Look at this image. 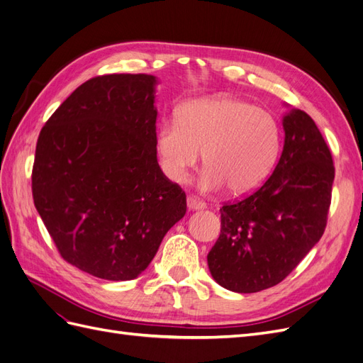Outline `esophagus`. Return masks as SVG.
Segmentation results:
<instances>
[{
    "mask_svg": "<svg viewBox=\"0 0 363 363\" xmlns=\"http://www.w3.org/2000/svg\"><path fill=\"white\" fill-rule=\"evenodd\" d=\"M206 203L196 199V196H188V208L189 211H203Z\"/></svg>",
    "mask_w": 363,
    "mask_h": 363,
    "instance_id": "34e87169",
    "label": "esophagus"
}]
</instances>
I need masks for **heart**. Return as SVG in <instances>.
Segmentation results:
<instances>
[{"instance_id":"obj_1","label":"heart","mask_w":363,"mask_h":363,"mask_svg":"<svg viewBox=\"0 0 363 363\" xmlns=\"http://www.w3.org/2000/svg\"><path fill=\"white\" fill-rule=\"evenodd\" d=\"M155 145L160 169L171 182H186L203 152V189L225 184L232 194L247 195L276 167L281 131L265 108L233 96H208L183 104L177 123L159 127Z\"/></svg>"}]
</instances>
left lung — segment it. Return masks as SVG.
<instances>
[{
  "mask_svg": "<svg viewBox=\"0 0 363 363\" xmlns=\"http://www.w3.org/2000/svg\"><path fill=\"white\" fill-rule=\"evenodd\" d=\"M284 144L269 179L247 199L221 207V235L207 255L223 288L251 294L276 286L321 239L332 200V152L313 119L283 116Z\"/></svg>",
  "mask_w": 363,
  "mask_h": 363,
  "instance_id": "8db88e82",
  "label": "left lung"
}]
</instances>
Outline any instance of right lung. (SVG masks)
<instances>
[{
	"instance_id": "1",
	"label": "right lung",
	"mask_w": 363,
	"mask_h": 363,
	"mask_svg": "<svg viewBox=\"0 0 363 363\" xmlns=\"http://www.w3.org/2000/svg\"><path fill=\"white\" fill-rule=\"evenodd\" d=\"M156 84L148 74L87 80L38 139L35 206L60 256L98 279H136L186 213L157 163Z\"/></svg>"
}]
</instances>
